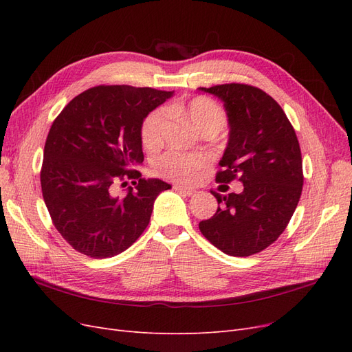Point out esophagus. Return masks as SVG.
I'll list each match as a JSON object with an SVG mask.
<instances>
[{
    "instance_id": "34e87169",
    "label": "esophagus",
    "mask_w": 352,
    "mask_h": 352,
    "mask_svg": "<svg viewBox=\"0 0 352 352\" xmlns=\"http://www.w3.org/2000/svg\"><path fill=\"white\" fill-rule=\"evenodd\" d=\"M173 189H175V190H177V192H180V194L186 195V197H190V195H194V194H195V190H194V189L184 188V186H179V185H175V186H173Z\"/></svg>"
}]
</instances>
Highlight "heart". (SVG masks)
<instances>
[{
    "mask_svg": "<svg viewBox=\"0 0 352 352\" xmlns=\"http://www.w3.org/2000/svg\"><path fill=\"white\" fill-rule=\"evenodd\" d=\"M185 116L202 133H217L226 123V113L221 105L204 95H198L184 104H173L167 110L158 109L146 116L141 127V140L146 150L162 148L166 138L168 113ZM207 166V158L198 154L172 151L164 154L155 163L158 175L175 180L177 184H192Z\"/></svg>",
    "mask_w": 352,
    "mask_h": 352,
    "instance_id": "b5f03b06",
    "label": "heart"
}]
</instances>
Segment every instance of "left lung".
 Wrapping results in <instances>:
<instances>
[{
  "label": "left lung",
  "instance_id": "8db88e82",
  "mask_svg": "<svg viewBox=\"0 0 352 352\" xmlns=\"http://www.w3.org/2000/svg\"><path fill=\"white\" fill-rule=\"evenodd\" d=\"M201 91L225 105L229 141L216 180H239L241 194L217 198L219 208L199 230L216 248L248 257L278 239L289 223L302 192L300 142L285 111L269 94L243 83H225Z\"/></svg>",
  "mask_w": 352,
  "mask_h": 352
}]
</instances>
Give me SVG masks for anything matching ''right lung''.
<instances>
[{
	"instance_id": "1",
	"label": "right lung",
	"mask_w": 352,
	"mask_h": 352,
	"mask_svg": "<svg viewBox=\"0 0 352 352\" xmlns=\"http://www.w3.org/2000/svg\"><path fill=\"white\" fill-rule=\"evenodd\" d=\"M173 91L100 85L74 97L47 136L41 188L56 229L91 258L123 252L142 235L154 201L170 189L144 179L133 167L144 162L141 127L145 117ZM132 179L119 197L113 189Z\"/></svg>"
}]
</instances>
